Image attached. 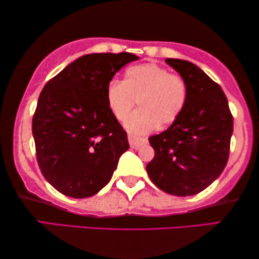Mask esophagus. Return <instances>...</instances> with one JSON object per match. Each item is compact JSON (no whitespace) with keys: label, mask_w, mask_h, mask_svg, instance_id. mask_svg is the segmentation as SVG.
I'll return each mask as SVG.
<instances>
[{"label":"esophagus","mask_w":259,"mask_h":259,"mask_svg":"<svg viewBox=\"0 0 259 259\" xmlns=\"http://www.w3.org/2000/svg\"><path fill=\"white\" fill-rule=\"evenodd\" d=\"M127 140H129L130 147H132V148H134V149L140 148L141 146L146 145V143H147V139H142V137H136V136H133V135L127 136Z\"/></svg>","instance_id":"obj_1"}]
</instances>
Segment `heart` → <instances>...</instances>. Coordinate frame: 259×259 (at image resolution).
<instances>
[{
  "label": "heart",
  "instance_id": "obj_1",
  "mask_svg": "<svg viewBox=\"0 0 259 259\" xmlns=\"http://www.w3.org/2000/svg\"><path fill=\"white\" fill-rule=\"evenodd\" d=\"M188 96L184 78L155 63L127 68L123 81L112 80L106 88L107 106L118 120L125 118L137 99L140 109L124 122L134 135H145L158 125L175 123L185 109Z\"/></svg>",
  "mask_w": 259,
  "mask_h": 259
}]
</instances>
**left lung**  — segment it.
<instances>
[{"instance_id":"1","label":"left lung","mask_w":259,"mask_h":259,"mask_svg":"<svg viewBox=\"0 0 259 259\" xmlns=\"http://www.w3.org/2000/svg\"><path fill=\"white\" fill-rule=\"evenodd\" d=\"M188 84V101L167 130L149 137L155 155L147 165L152 182L175 196H192L224 171L230 155L233 117L217 82L189 61L167 58Z\"/></svg>"}]
</instances>
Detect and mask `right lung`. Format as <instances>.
Wrapping results in <instances>:
<instances>
[{"instance_id":"obj_1","label":"right lung","mask_w":259,"mask_h":259,"mask_svg":"<svg viewBox=\"0 0 259 259\" xmlns=\"http://www.w3.org/2000/svg\"><path fill=\"white\" fill-rule=\"evenodd\" d=\"M136 60L129 52L84 55L42 88L32 133L39 168L61 194L96 195L129 149L126 133L107 106L106 88L120 68Z\"/></svg>"}]
</instances>
